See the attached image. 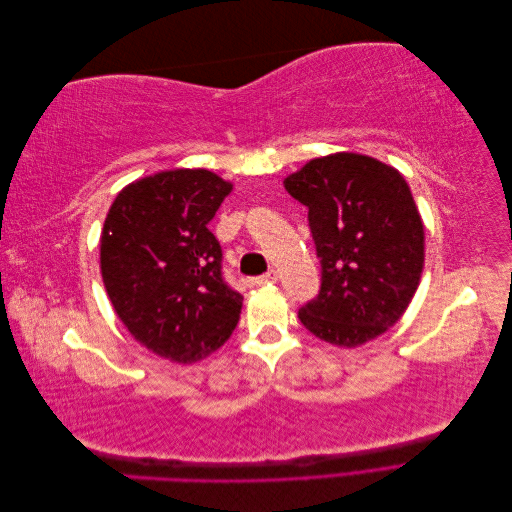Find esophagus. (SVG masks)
Returning <instances> with one entry per match:
<instances>
[{
	"mask_svg": "<svg viewBox=\"0 0 512 512\" xmlns=\"http://www.w3.org/2000/svg\"><path fill=\"white\" fill-rule=\"evenodd\" d=\"M277 280H280V273H277L275 269H271V271H267L265 275L254 277L252 284H254V286H262V284H273V282H277Z\"/></svg>",
	"mask_w": 512,
	"mask_h": 512,
	"instance_id": "34e87169",
	"label": "esophagus"
}]
</instances>
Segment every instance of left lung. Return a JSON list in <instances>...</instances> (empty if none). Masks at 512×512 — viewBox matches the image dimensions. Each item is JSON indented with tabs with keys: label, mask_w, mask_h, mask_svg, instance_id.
<instances>
[{
	"label": "left lung",
	"mask_w": 512,
	"mask_h": 512,
	"mask_svg": "<svg viewBox=\"0 0 512 512\" xmlns=\"http://www.w3.org/2000/svg\"><path fill=\"white\" fill-rule=\"evenodd\" d=\"M307 207L322 267L303 327L333 346L371 342L404 316L421 282L425 230L397 168L361 153L309 160L284 179Z\"/></svg>",
	"instance_id": "1"
}]
</instances>
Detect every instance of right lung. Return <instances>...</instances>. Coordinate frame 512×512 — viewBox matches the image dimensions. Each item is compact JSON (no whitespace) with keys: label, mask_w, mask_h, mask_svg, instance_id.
I'll return each instance as SVG.
<instances>
[{"label":"right lung","mask_w":512,"mask_h":512,"mask_svg":"<svg viewBox=\"0 0 512 512\" xmlns=\"http://www.w3.org/2000/svg\"><path fill=\"white\" fill-rule=\"evenodd\" d=\"M232 183L205 168L162 170L123 188L100 237L108 299L138 344L196 363L235 331L243 297L222 277L207 224Z\"/></svg>","instance_id":"add662e5"}]
</instances>
